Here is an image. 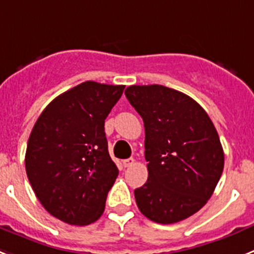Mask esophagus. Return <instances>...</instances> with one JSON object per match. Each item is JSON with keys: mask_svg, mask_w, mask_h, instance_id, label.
Segmentation results:
<instances>
[{"mask_svg": "<svg viewBox=\"0 0 254 254\" xmlns=\"http://www.w3.org/2000/svg\"><path fill=\"white\" fill-rule=\"evenodd\" d=\"M134 164H135V160H134V158H127V160H124V161H123V165H124L125 167L133 166Z\"/></svg>", "mask_w": 254, "mask_h": 254, "instance_id": "esophagus-1", "label": "esophagus"}]
</instances>
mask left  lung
<instances>
[{"instance_id": "left-lung-1", "label": "left lung", "mask_w": 254, "mask_h": 254, "mask_svg": "<svg viewBox=\"0 0 254 254\" xmlns=\"http://www.w3.org/2000/svg\"><path fill=\"white\" fill-rule=\"evenodd\" d=\"M130 105L144 123L148 179L134 190L140 212L174 224L198 212L211 198L224 170L215 125L193 98L164 85H130Z\"/></svg>"}]
</instances>
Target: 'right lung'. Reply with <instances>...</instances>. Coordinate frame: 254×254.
Segmentation results:
<instances>
[{
  "label": "right lung",
  "mask_w": 254,
  "mask_h": 254,
  "mask_svg": "<svg viewBox=\"0 0 254 254\" xmlns=\"http://www.w3.org/2000/svg\"><path fill=\"white\" fill-rule=\"evenodd\" d=\"M124 88L84 81L56 97L33 127L26 175L42 206L66 224L89 225L105 211L119 175L105 120Z\"/></svg>",
  "instance_id": "right-lung-1"
}]
</instances>
